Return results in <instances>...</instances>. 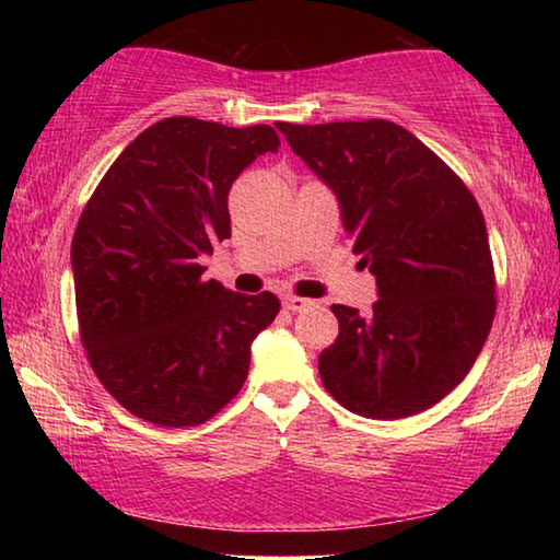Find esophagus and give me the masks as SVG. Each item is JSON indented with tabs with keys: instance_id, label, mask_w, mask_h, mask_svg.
I'll use <instances>...</instances> for the list:
<instances>
[{
	"instance_id": "1",
	"label": "esophagus",
	"mask_w": 560,
	"mask_h": 560,
	"mask_svg": "<svg viewBox=\"0 0 560 560\" xmlns=\"http://www.w3.org/2000/svg\"><path fill=\"white\" fill-rule=\"evenodd\" d=\"M311 306H314V301L311 299L293 296V293H287V296H283V308H289V311H306Z\"/></svg>"
}]
</instances>
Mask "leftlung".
I'll return each instance as SVG.
<instances>
[{
	"label": "left lung",
	"instance_id": "obj_1",
	"mask_svg": "<svg viewBox=\"0 0 560 560\" xmlns=\"http://www.w3.org/2000/svg\"><path fill=\"white\" fill-rule=\"evenodd\" d=\"M277 128L336 192L353 252L377 283L368 314L330 306L338 338L318 355L326 390L371 420L438 405L471 371L497 314L494 264L477 200L397 122Z\"/></svg>",
	"mask_w": 560,
	"mask_h": 560
}]
</instances>
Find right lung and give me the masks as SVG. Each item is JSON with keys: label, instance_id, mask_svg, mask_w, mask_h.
Segmentation results:
<instances>
[{"label": "right lung", "instance_id": "obj_1", "mask_svg": "<svg viewBox=\"0 0 560 560\" xmlns=\"http://www.w3.org/2000/svg\"><path fill=\"white\" fill-rule=\"evenodd\" d=\"M279 145L271 126L158 120L83 207L71 242L81 343L101 385L140 420L195 428L242 390L252 340L281 303L205 281L200 257L232 236L234 179Z\"/></svg>", "mask_w": 560, "mask_h": 560}]
</instances>
